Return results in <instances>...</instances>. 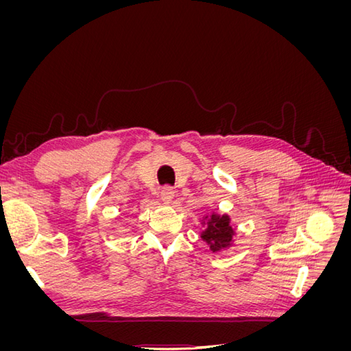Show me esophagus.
I'll list each match as a JSON object with an SVG mask.
<instances>
[{"mask_svg":"<svg viewBox=\"0 0 351 351\" xmlns=\"http://www.w3.org/2000/svg\"><path fill=\"white\" fill-rule=\"evenodd\" d=\"M173 197H174V189L173 187H164L161 190V199L164 202H167V204H169V202L173 200Z\"/></svg>","mask_w":351,"mask_h":351,"instance_id":"34e87169","label":"esophagus"}]
</instances>
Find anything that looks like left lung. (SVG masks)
I'll return each mask as SVG.
<instances>
[{
	"label": "left lung",
	"mask_w": 351,
	"mask_h": 351,
	"mask_svg": "<svg viewBox=\"0 0 351 351\" xmlns=\"http://www.w3.org/2000/svg\"><path fill=\"white\" fill-rule=\"evenodd\" d=\"M232 236H234V230L230 226V217L218 214L209 215L206 228L200 234L202 240L208 244L214 253L228 249L232 243Z\"/></svg>",
	"instance_id": "obj_1"
}]
</instances>
